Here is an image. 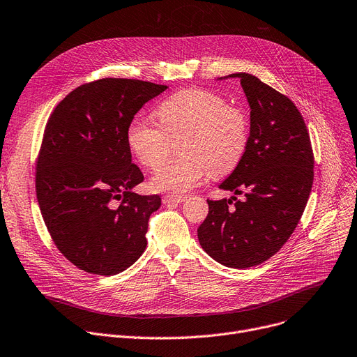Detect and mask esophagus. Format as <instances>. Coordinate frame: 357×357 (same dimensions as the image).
I'll return each instance as SVG.
<instances>
[{"label":"esophagus","mask_w":357,"mask_h":357,"mask_svg":"<svg viewBox=\"0 0 357 357\" xmlns=\"http://www.w3.org/2000/svg\"><path fill=\"white\" fill-rule=\"evenodd\" d=\"M184 200H185L184 196H174V195H167V196L162 197V203L167 204V206L178 204V203H183Z\"/></svg>","instance_id":"obj_1"}]
</instances>
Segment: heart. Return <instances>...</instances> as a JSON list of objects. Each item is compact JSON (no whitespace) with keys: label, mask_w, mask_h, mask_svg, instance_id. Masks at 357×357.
Instances as JSON below:
<instances>
[{"label":"heart","mask_w":357,"mask_h":357,"mask_svg":"<svg viewBox=\"0 0 357 357\" xmlns=\"http://www.w3.org/2000/svg\"><path fill=\"white\" fill-rule=\"evenodd\" d=\"M158 124L135 119L127 128V143L142 166L155 170L166 161L173 142H180L177 161L158 169L151 178L155 191L184 195L210 173H231L249 144V119L213 91L185 89L161 101Z\"/></svg>","instance_id":"b5f03b06"}]
</instances>
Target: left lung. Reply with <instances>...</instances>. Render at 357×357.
<instances>
[{
    "mask_svg": "<svg viewBox=\"0 0 357 357\" xmlns=\"http://www.w3.org/2000/svg\"><path fill=\"white\" fill-rule=\"evenodd\" d=\"M240 78L250 105L249 144L238 166L218 187L244 200H207L197 229L203 250L231 268H249L276 255L294 231L307 204L314 158L310 137L290 98L248 73Z\"/></svg>",
    "mask_w": 357,
    "mask_h": 357,
    "instance_id": "left-lung-1",
    "label": "left lung"
}]
</instances>
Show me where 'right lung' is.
Here are the masks:
<instances>
[{
	"label": "right lung",
	"instance_id": "1",
	"mask_svg": "<svg viewBox=\"0 0 357 357\" xmlns=\"http://www.w3.org/2000/svg\"><path fill=\"white\" fill-rule=\"evenodd\" d=\"M166 89L140 79H97L71 91L47 123L37 200L57 249L81 270L113 276L147 248L149 217L161 199L132 191L144 176L131 162L127 128Z\"/></svg>",
	"mask_w": 357,
	"mask_h": 357
}]
</instances>
